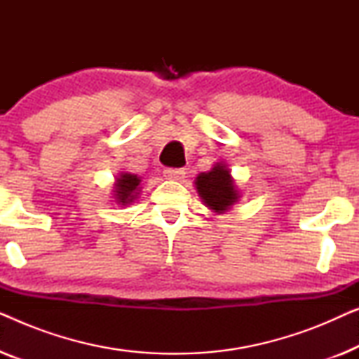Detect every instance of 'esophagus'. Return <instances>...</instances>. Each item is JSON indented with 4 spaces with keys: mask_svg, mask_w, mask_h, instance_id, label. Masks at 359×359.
Listing matches in <instances>:
<instances>
[{
    "mask_svg": "<svg viewBox=\"0 0 359 359\" xmlns=\"http://www.w3.org/2000/svg\"><path fill=\"white\" fill-rule=\"evenodd\" d=\"M163 175H165L166 180L180 181V180L184 178L186 173H184V170H181V168H166V170L163 171Z\"/></svg>",
    "mask_w": 359,
    "mask_h": 359,
    "instance_id": "obj_1",
    "label": "esophagus"
}]
</instances>
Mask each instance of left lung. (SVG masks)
<instances>
[{"mask_svg": "<svg viewBox=\"0 0 359 359\" xmlns=\"http://www.w3.org/2000/svg\"><path fill=\"white\" fill-rule=\"evenodd\" d=\"M194 188L203 204L214 214L229 212L242 198L232 173L224 161H217L209 171L196 176Z\"/></svg>", "mask_w": 359, "mask_h": 359, "instance_id": "obj_1", "label": "left lung"}]
</instances>
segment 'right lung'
Instances as JSON below:
<instances>
[{
    "mask_svg": "<svg viewBox=\"0 0 359 359\" xmlns=\"http://www.w3.org/2000/svg\"><path fill=\"white\" fill-rule=\"evenodd\" d=\"M140 181V176L129 173V171H121L116 176L114 184H112V198H114V203L119 205H129L139 199L142 191Z\"/></svg>",
    "mask_w": 359,
    "mask_h": 359,
    "instance_id": "1",
    "label": "right lung"
}]
</instances>
